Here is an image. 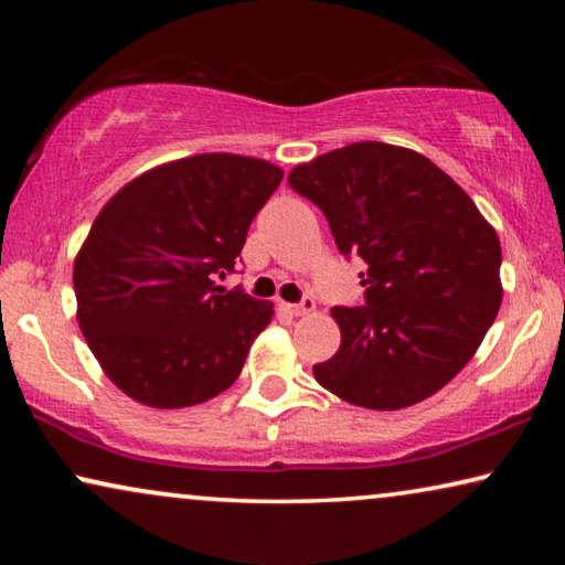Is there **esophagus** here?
Here are the masks:
<instances>
[{
	"label": "esophagus",
	"mask_w": 565,
	"mask_h": 565,
	"mask_svg": "<svg viewBox=\"0 0 565 565\" xmlns=\"http://www.w3.org/2000/svg\"><path fill=\"white\" fill-rule=\"evenodd\" d=\"M284 309L291 313V317H309V313L317 311V301L311 296H306L301 303H284Z\"/></svg>",
	"instance_id": "obj_1"
}]
</instances>
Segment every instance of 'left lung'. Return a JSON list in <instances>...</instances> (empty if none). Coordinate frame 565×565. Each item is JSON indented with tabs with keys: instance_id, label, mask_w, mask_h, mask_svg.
I'll use <instances>...</instances> for the list:
<instances>
[{
	"instance_id": "1",
	"label": "left lung",
	"mask_w": 565,
	"mask_h": 565,
	"mask_svg": "<svg viewBox=\"0 0 565 565\" xmlns=\"http://www.w3.org/2000/svg\"><path fill=\"white\" fill-rule=\"evenodd\" d=\"M341 254H359L366 306H333L341 347L313 366L353 406L396 411L461 371L501 309V242L473 199L414 149L356 141L291 169Z\"/></svg>"
}]
</instances>
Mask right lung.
<instances>
[{
	"mask_svg": "<svg viewBox=\"0 0 565 565\" xmlns=\"http://www.w3.org/2000/svg\"><path fill=\"white\" fill-rule=\"evenodd\" d=\"M271 161L196 154L145 171L94 218L74 259L76 319L111 384L151 408L214 398L242 374L271 301L216 286L281 184Z\"/></svg>",
	"mask_w": 565,
	"mask_h": 565,
	"instance_id": "add662e5",
	"label": "right lung"
}]
</instances>
